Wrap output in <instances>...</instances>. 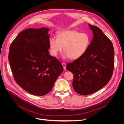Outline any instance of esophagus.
<instances>
[{
  "label": "esophagus",
  "instance_id": "esophagus-1",
  "mask_svg": "<svg viewBox=\"0 0 124 124\" xmlns=\"http://www.w3.org/2000/svg\"><path fill=\"white\" fill-rule=\"evenodd\" d=\"M62 65L63 66V69L64 70H66V64L65 63V62H62Z\"/></svg>",
  "mask_w": 124,
  "mask_h": 124
}]
</instances>
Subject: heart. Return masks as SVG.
Here are the masks:
<instances>
[{"mask_svg": "<svg viewBox=\"0 0 124 124\" xmlns=\"http://www.w3.org/2000/svg\"><path fill=\"white\" fill-rule=\"evenodd\" d=\"M91 39L87 33L76 31H63L58 33L57 38L52 37L49 40L51 54L56 56L63 47L65 58L76 60L81 57L87 51Z\"/></svg>", "mask_w": 124, "mask_h": 124, "instance_id": "heart-1", "label": "heart"}]
</instances>
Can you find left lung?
I'll list each match as a JSON object with an SVG mask.
<instances>
[{
	"mask_svg": "<svg viewBox=\"0 0 124 124\" xmlns=\"http://www.w3.org/2000/svg\"><path fill=\"white\" fill-rule=\"evenodd\" d=\"M93 38L86 53L68 63L66 69L73 75V89L82 95H88L103 88L111 78L114 65L113 44L95 26L89 24Z\"/></svg>",
	"mask_w": 124,
	"mask_h": 124,
	"instance_id": "1",
	"label": "left lung"
}]
</instances>
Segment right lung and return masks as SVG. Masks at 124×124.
Listing matches in <instances>:
<instances>
[{"mask_svg": "<svg viewBox=\"0 0 124 124\" xmlns=\"http://www.w3.org/2000/svg\"><path fill=\"white\" fill-rule=\"evenodd\" d=\"M50 29L28 28L11 43L9 62L15 81L33 95L47 94L63 68L58 60L49 55Z\"/></svg>", "mask_w": 124, "mask_h": 124, "instance_id": "1", "label": "right lung"}]
</instances>
